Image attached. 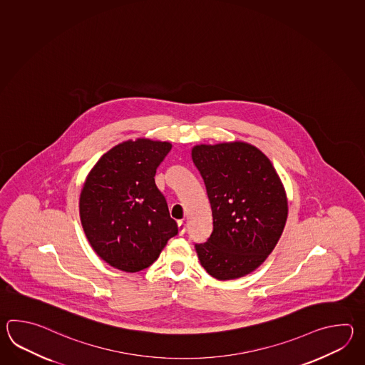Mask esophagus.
<instances>
[{
  "label": "esophagus",
  "mask_w": 365,
  "mask_h": 365,
  "mask_svg": "<svg viewBox=\"0 0 365 365\" xmlns=\"http://www.w3.org/2000/svg\"><path fill=\"white\" fill-rule=\"evenodd\" d=\"M186 231V225L182 220H179V235L182 236Z\"/></svg>",
  "instance_id": "1"
}]
</instances>
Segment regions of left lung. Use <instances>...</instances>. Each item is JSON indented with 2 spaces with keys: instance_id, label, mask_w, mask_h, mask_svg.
I'll use <instances>...</instances> for the list:
<instances>
[{
  "instance_id": "1",
  "label": "left lung",
  "mask_w": 365,
  "mask_h": 365,
  "mask_svg": "<svg viewBox=\"0 0 365 365\" xmlns=\"http://www.w3.org/2000/svg\"><path fill=\"white\" fill-rule=\"evenodd\" d=\"M192 159L206 186L212 232L194 244L201 264L219 280L256 270L275 248L287 220V197L272 162L244 143L200 145Z\"/></svg>"
}]
</instances>
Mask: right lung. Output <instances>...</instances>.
<instances>
[{"label":"right lung","mask_w":365,"mask_h":365,"mask_svg":"<svg viewBox=\"0 0 365 365\" xmlns=\"http://www.w3.org/2000/svg\"><path fill=\"white\" fill-rule=\"evenodd\" d=\"M171 148L160 140L120 143L86 179L79 198L86 236L96 255L118 270L146 269L179 232L154 179Z\"/></svg>","instance_id":"obj_1"}]
</instances>
